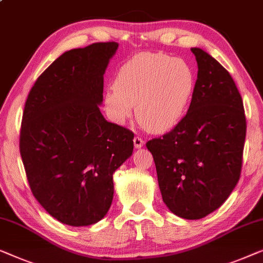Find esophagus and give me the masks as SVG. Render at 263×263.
I'll list each match as a JSON object with an SVG mask.
<instances>
[{
  "label": "esophagus",
  "mask_w": 263,
  "mask_h": 263,
  "mask_svg": "<svg viewBox=\"0 0 263 263\" xmlns=\"http://www.w3.org/2000/svg\"><path fill=\"white\" fill-rule=\"evenodd\" d=\"M133 145H135L137 149H139V147H142L144 145V140L140 138V137H135V138H133Z\"/></svg>",
  "instance_id": "34e87169"
}]
</instances>
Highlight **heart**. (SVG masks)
Returning a JSON list of instances; mask_svg holds the SVG:
<instances>
[{"instance_id":"1","label":"heart","mask_w":263,"mask_h":263,"mask_svg":"<svg viewBox=\"0 0 263 263\" xmlns=\"http://www.w3.org/2000/svg\"><path fill=\"white\" fill-rule=\"evenodd\" d=\"M195 76L182 58L164 53H138L118 70L114 87L105 94V107L117 124L133 113L146 130L162 133L173 128L186 113L194 91Z\"/></svg>"}]
</instances>
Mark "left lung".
I'll return each mask as SVG.
<instances>
[{"label":"left lung","mask_w":263,"mask_h":263,"mask_svg":"<svg viewBox=\"0 0 263 263\" xmlns=\"http://www.w3.org/2000/svg\"><path fill=\"white\" fill-rule=\"evenodd\" d=\"M191 50L198 80L188 112L146 147L164 204L181 218L200 219L219 209L238 182L247 123L242 96L228 70L204 50Z\"/></svg>","instance_id":"obj_1"}]
</instances>
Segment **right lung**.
<instances>
[{"label":"right lung","instance_id":"right-lung-1","mask_svg":"<svg viewBox=\"0 0 263 263\" xmlns=\"http://www.w3.org/2000/svg\"><path fill=\"white\" fill-rule=\"evenodd\" d=\"M114 42L66 51L26 100L20 154L34 198L63 224L87 227L108 212L113 173L133 151V133L100 112Z\"/></svg>","mask_w":263,"mask_h":263}]
</instances>
